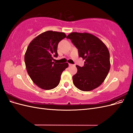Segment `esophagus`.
<instances>
[{"instance_id":"34e87169","label":"esophagus","mask_w":133,"mask_h":133,"mask_svg":"<svg viewBox=\"0 0 133 133\" xmlns=\"http://www.w3.org/2000/svg\"><path fill=\"white\" fill-rule=\"evenodd\" d=\"M69 66H73V64H69Z\"/></svg>"}]
</instances>
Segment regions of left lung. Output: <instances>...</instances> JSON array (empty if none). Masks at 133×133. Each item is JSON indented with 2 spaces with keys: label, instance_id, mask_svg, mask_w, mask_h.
I'll use <instances>...</instances> for the list:
<instances>
[{
  "label": "left lung",
  "instance_id": "8db88e82",
  "mask_svg": "<svg viewBox=\"0 0 133 133\" xmlns=\"http://www.w3.org/2000/svg\"><path fill=\"white\" fill-rule=\"evenodd\" d=\"M78 49L79 57L85 60L73 76V84L80 90L88 91L100 86L110 68V54L103 42L89 33L73 32L67 36Z\"/></svg>",
  "mask_w": 133,
  "mask_h": 133
}]
</instances>
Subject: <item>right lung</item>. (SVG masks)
Instances as JSON below:
<instances>
[{"instance_id":"obj_1","label":"right lung","mask_w":133,"mask_h":133,"mask_svg":"<svg viewBox=\"0 0 133 133\" xmlns=\"http://www.w3.org/2000/svg\"><path fill=\"white\" fill-rule=\"evenodd\" d=\"M66 37L64 33L51 30L44 32L32 41L25 54V63L28 74L39 88L50 90L59 84L62 72L68 63H54L58 57V43Z\"/></svg>"}]
</instances>
